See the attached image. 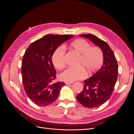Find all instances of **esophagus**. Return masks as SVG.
<instances>
[{
    "instance_id": "esophagus-1",
    "label": "esophagus",
    "mask_w": 134,
    "mask_h": 134,
    "mask_svg": "<svg viewBox=\"0 0 134 134\" xmlns=\"http://www.w3.org/2000/svg\"><path fill=\"white\" fill-rule=\"evenodd\" d=\"M72 84V83H68V82H66V83H65V84H66V85H69Z\"/></svg>"
}]
</instances>
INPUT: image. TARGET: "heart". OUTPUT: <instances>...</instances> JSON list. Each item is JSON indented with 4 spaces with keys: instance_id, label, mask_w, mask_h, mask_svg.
Returning a JSON list of instances; mask_svg holds the SVG:
<instances>
[{
    "instance_id": "obj_1",
    "label": "heart",
    "mask_w": 134,
    "mask_h": 134,
    "mask_svg": "<svg viewBox=\"0 0 134 134\" xmlns=\"http://www.w3.org/2000/svg\"><path fill=\"white\" fill-rule=\"evenodd\" d=\"M70 47L80 55L77 68H67L59 74V79L64 82L72 83L86 77V72L92 74L98 70L102 66L104 55L102 50L98 46H91L84 39L76 40L70 44ZM66 49L63 46L57 47L52 56V62L57 69H62L65 65Z\"/></svg>"
}]
</instances>
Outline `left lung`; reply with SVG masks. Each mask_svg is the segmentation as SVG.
I'll use <instances>...</instances> for the list:
<instances>
[{
  "label": "left lung",
  "instance_id": "8db88e82",
  "mask_svg": "<svg viewBox=\"0 0 134 134\" xmlns=\"http://www.w3.org/2000/svg\"><path fill=\"white\" fill-rule=\"evenodd\" d=\"M80 35L90 39L99 47L104 55L102 67L84 81V88L76 97L83 106L94 108L100 106L110 98L117 80L118 66L113 51L107 42L91 34Z\"/></svg>",
  "mask_w": 134,
  "mask_h": 134
}]
</instances>
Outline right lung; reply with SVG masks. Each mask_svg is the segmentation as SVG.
<instances>
[{"label":"right lung","mask_w":134,"mask_h":134,"mask_svg":"<svg viewBox=\"0 0 134 134\" xmlns=\"http://www.w3.org/2000/svg\"><path fill=\"white\" fill-rule=\"evenodd\" d=\"M72 36L48 34L32 43L26 49L22 62V81L27 97L36 105L46 107L58 98L65 83H53L57 72L52 56L57 47Z\"/></svg>","instance_id":"right-lung-1"}]
</instances>
